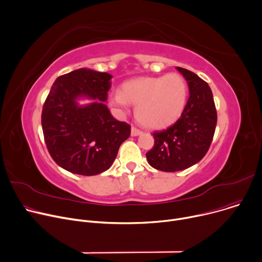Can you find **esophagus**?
<instances>
[{
	"label": "esophagus",
	"instance_id": "1",
	"mask_svg": "<svg viewBox=\"0 0 262 262\" xmlns=\"http://www.w3.org/2000/svg\"><path fill=\"white\" fill-rule=\"evenodd\" d=\"M141 134H142V131L140 129H137L135 127L131 128V135L132 136H137V135H141Z\"/></svg>",
	"mask_w": 262,
	"mask_h": 262
}]
</instances>
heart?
<instances>
[{
	"mask_svg": "<svg viewBox=\"0 0 262 262\" xmlns=\"http://www.w3.org/2000/svg\"><path fill=\"white\" fill-rule=\"evenodd\" d=\"M187 93L185 79L178 73H170L128 80L112 93L110 102L119 110H126L129 103L135 104L136 118L143 126L161 129L179 119L185 107Z\"/></svg>",
	"mask_w": 262,
	"mask_h": 262,
	"instance_id": "b5f03b06",
	"label": "heart"
}]
</instances>
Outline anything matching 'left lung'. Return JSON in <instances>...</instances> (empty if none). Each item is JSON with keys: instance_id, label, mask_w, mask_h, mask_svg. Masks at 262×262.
I'll return each mask as SVG.
<instances>
[{"instance_id": "obj_1", "label": "left lung", "mask_w": 262, "mask_h": 262, "mask_svg": "<svg viewBox=\"0 0 262 262\" xmlns=\"http://www.w3.org/2000/svg\"><path fill=\"white\" fill-rule=\"evenodd\" d=\"M189 98L181 117L170 127L153 132L155 146L146 153L148 163L161 171L184 170L201 161L207 153L217 125V111L207 82L183 68Z\"/></svg>"}]
</instances>
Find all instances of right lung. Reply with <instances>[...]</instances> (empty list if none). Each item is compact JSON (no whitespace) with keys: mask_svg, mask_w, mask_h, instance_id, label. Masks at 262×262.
<instances>
[{"mask_svg":"<svg viewBox=\"0 0 262 262\" xmlns=\"http://www.w3.org/2000/svg\"><path fill=\"white\" fill-rule=\"evenodd\" d=\"M112 76L79 69L59 76L45 99L41 124L52 159L66 170L95 176L109 169L131 127L115 119L103 101ZM79 97L94 99L79 106Z\"/></svg>","mask_w":262,"mask_h":262,"instance_id":"add662e5","label":"right lung"}]
</instances>
